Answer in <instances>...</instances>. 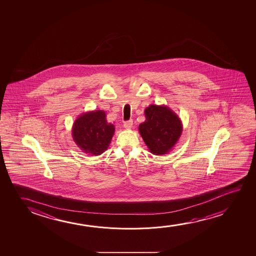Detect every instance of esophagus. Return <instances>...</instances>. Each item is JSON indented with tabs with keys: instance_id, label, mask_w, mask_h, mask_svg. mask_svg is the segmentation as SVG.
Instances as JSON below:
<instances>
[{
	"instance_id": "obj_1",
	"label": "esophagus",
	"mask_w": 256,
	"mask_h": 256,
	"mask_svg": "<svg viewBox=\"0 0 256 256\" xmlns=\"http://www.w3.org/2000/svg\"><path fill=\"white\" fill-rule=\"evenodd\" d=\"M123 126L124 128H126V130H130L132 126H133V120H128V122H125L124 124H123Z\"/></svg>"
}]
</instances>
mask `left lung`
I'll return each mask as SVG.
<instances>
[{
    "instance_id": "obj_1",
    "label": "left lung",
    "mask_w": 256,
    "mask_h": 256,
    "mask_svg": "<svg viewBox=\"0 0 256 256\" xmlns=\"http://www.w3.org/2000/svg\"><path fill=\"white\" fill-rule=\"evenodd\" d=\"M144 114L146 120L140 123L138 130L148 150L156 156L168 154L181 136V119L164 105H150Z\"/></svg>"
}]
</instances>
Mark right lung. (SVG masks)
<instances>
[{
  "label": "right lung",
  "instance_id": "obj_1",
  "mask_svg": "<svg viewBox=\"0 0 256 256\" xmlns=\"http://www.w3.org/2000/svg\"><path fill=\"white\" fill-rule=\"evenodd\" d=\"M114 130V126L108 122L106 112L95 110L81 114L75 120L72 136L83 152L100 156L109 147Z\"/></svg>",
  "mask_w": 256,
  "mask_h": 256
}]
</instances>
